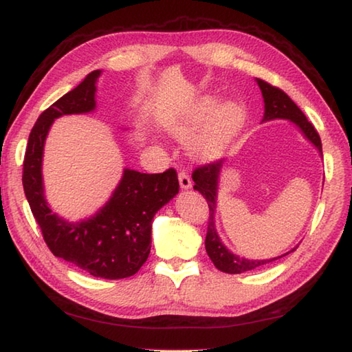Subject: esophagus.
<instances>
[{"label":"esophagus","mask_w":352,"mask_h":352,"mask_svg":"<svg viewBox=\"0 0 352 352\" xmlns=\"http://www.w3.org/2000/svg\"><path fill=\"white\" fill-rule=\"evenodd\" d=\"M177 177H179V185H181V188H184V190L191 188V185H193V184H191V177L187 173V171L181 170V171H179Z\"/></svg>","instance_id":"1"}]
</instances>
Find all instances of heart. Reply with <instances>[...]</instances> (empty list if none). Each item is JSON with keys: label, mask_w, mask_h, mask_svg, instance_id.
I'll return each mask as SVG.
<instances>
[{"label": "heart", "mask_w": 352, "mask_h": 352, "mask_svg": "<svg viewBox=\"0 0 352 352\" xmlns=\"http://www.w3.org/2000/svg\"><path fill=\"white\" fill-rule=\"evenodd\" d=\"M245 124V110L237 102L221 105L214 95H204L188 104L181 115L167 122V130L181 141L192 138L188 144L191 156L211 161L221 156L233 142Z\"/></svg>", "instance_id": "b5f03b06"}]
</instances>
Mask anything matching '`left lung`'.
<instances>
[{
	"label": "left lung",
	"instance_id": "1",
	"mask_svg": "<svg viewBox=\"0 0 352 352\" xmlns=\"http://www.w3.org/2000/svg\"><path fill=\"white\" fill-rule=\"evenodd\" d=\"M256 81L262 90V96L265 102L263 121H271V119H288V121L296 124L297 127L302 130L305 138H307L311 144H314L322 155V141H320L319 133H317L314 125L308 121L307 116L303 115V111L294 104L293 99L285 94L283 90H280L279 87H274V85L263 81V79H256ZM223 162L225 159H219V161L205 164L202 167H197L193 171V176H191L195 181L193 188L197 190L199 193L205 197V201H207L208 208H210L207 237H205V250H207V254L211 258V262L214 263V267L217 270L223 271V273L241 274V273H245V271L254 270V268L262 267V265L274 262L277 258H280L296 251V248L299 247V245L279 257L267 258V261H250V258H243L233 254L221 242V237H219L214 227V213H216V201H217L219 175H221Z\"/></svg>",
	"mask_w": 352,
	"mask_h": 352
}]
</instances>
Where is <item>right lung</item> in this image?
<instances>
[{
	"mask_svg": "<svg viewBox=\"0 0 352 352\" xmlns=\"http://www.w3.org/2000/svg\"><path fill=\"white\" fill-rule=\"evenodd\" d=\"M99 75L101 70L89 73L78 87L39 115L25 148L23 187L53 256L91 276L113 280L136 274L148 258L151 221L157 210L177 195L179 181L175 168L156 175L125 168L109 202L95 216L73 223L52 213L44 197L41 173L45 138L56 118L95 110Z\"/></svg>",
	"mask_w": 352,
	"mask_h": 352,
	"instance_id": "right-lung-1",
	"label": "right lung"
}]
</instances>
